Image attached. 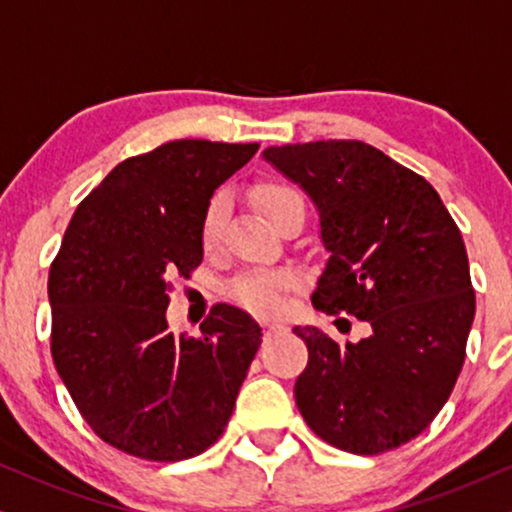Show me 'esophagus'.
I'll use <instances>...</instances> for the list:
<instances>
[{
    "instance_id": "1",
    "label": "esophagus",
    "mask_w": 512,
    "mask_h": 512,
    "mask_svg": "<svg viewBox=\"0 0 512 512\" xmlns=\"http://www.w3.org/2000/svg\"><path fill=\"white\" fill-rule=\"evenodd\" d=\"M262 328H264V335H276V333L286 331V326H283V323H276V321H264Z\"/></svg>"
}]
</instances>
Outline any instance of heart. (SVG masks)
Listing matches in <instances>:
<instances>
[{
  "mask_svg": "<svg viewBox=\"0 0 512 512\" xmlns=\"http://www.w3.org/2000/svg\"><path fill=\"white\" fill-rule=\"evenodd\" d=\"M257 203L264 210V215L269 219L276 215L283 205L290 203L293 198H300L297 193L290 189V186L283 184H262L257 186L255 191ZM226 217V196L224 193H217L215 198L210 200L208 210L203 215V224H200V238H203V248H215L219 231H222ZM295 271L281 269V271H255V274H245L236 278L234 286H231V295H234L236 302H241L245 309L250 312L271 316L278 314L283 307H286V293L290 288L297 286Z\"/></svg>",
  "mask_w": 512,
  "mask_h": 512,
  "instance_id": "obj_1",
  "label": "heart"
}]
</instances>
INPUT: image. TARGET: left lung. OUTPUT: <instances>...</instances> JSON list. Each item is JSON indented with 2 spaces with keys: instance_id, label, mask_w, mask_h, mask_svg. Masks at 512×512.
Masks as SVG:
<instances>
[{
  "instance_id": "left-lung-1",
  "label": "left lung",
  "mask_w": 512,
  "mask_h": 512,
  "mask_svg": "<svg viewBox=\"0 0 512 512\" xmlns=\"http://www.w3.org/2000/svg\"><path fill=\"white\" fill-rule=\"evenodd\" d=\"M262 158L319 212L328 262L312 304L371 323L347 345L293 328L309 349L297 409L349 454L397 449L442 411L463 368L475 290L461 231L428 181L364 141L269 146Z\"/></svg>"
}]
</instances>
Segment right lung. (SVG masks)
Masks as SVG:
<instances>
[{
	"instance_id": "obj_1",
	"label": "right lung",
	"mask_w": 512,
	"mask_h": 512,
	"mask_svg": "<svg viewBox=\"0 0 512 512\" xmlns=\"http://www.w3.org/2000/svg\"><path fill=\"white\" fill-rule=\"evenodd\" d=\"M260 144L179 139L134 155L82 200L49 271L51 357L103 442L146 461H184L222 435L262 342L231 304L203 338L167 326L172 278L203 262L212 193Z\"/></svg>"
}]
</instances>
